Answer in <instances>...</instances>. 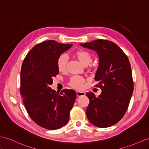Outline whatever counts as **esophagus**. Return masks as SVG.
Segmentation results:
<instances>
[{
	"instance_id": "esophagus-1",
	"label": "esophagus",
	"mask_w": 149,
	"mask_h": 149,
	"mask_svg": "<svg viewBox=\"0 0 149 149\" xmlns=\"http://www.w3.org/2000/svg\"><path fill=\"white\" fill-rule=\"evenodd\" d=\"M77 95L78 97H81V96H85V93L83 92H79L77 91Z\"/></svg>"
}]
</instances>
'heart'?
<instances>
[{"label": "heart", "instance_id": "heart-1", "mask_svg": "<svg viewBox=\"0 0 149 149\" xmlns=\"http://www.w3.org/2000/svg\"><path fill=\"white\" fill-rule=\"evenodd\" d=\"M76 57L84 66H87L92 61L91 54L85 50H79L74 53ZM68 63V57L66 54H62L58 57L57 61V66L58 70L63 72L66 70ZM85 82V78L80 76H72L69 81V85L77 89H81Z\"/></svg>", "mask_w": 149, "mask_h": 149}]
</instances>
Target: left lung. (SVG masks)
Returning a JSON list of instances; mask_svg holds the SVG:
<instances>
[{"instance_id": "obj_1", "label": "left lung", "mask_w": 149, "mask_h": 149, "mask_svg": "<svg viewBox=\"0 0 149 149\" xmlns=\"http://www.w3.org/2000/svg\"><path fill=\"white\" fill-rule=\"evenodd\" d=\"M79 45L95 50L99 58L95 80L102 92L97 97L86 93L90 100L87 118L94 126L107 128L121 120L129 106L133 92L131 65L122 49L111 41L99 39Z\"/></svg>"}]
</instances>
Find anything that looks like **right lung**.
I'll return each instance as SVG.
<instances>
[{
	"mask_svg": "<svg viewBox=\"0 0 149 149\" xmlns=\"http://www.w3.org/2000/svg\"><path fill=\"white\" fill-rule=\"evenodd\" d=\"M72 45L43 42L33 47L23 61L20 88L23 104L32 120L43 128L59 129L69 121L77 93L70 89L56 92L50 85L59 72L58 57Z\"/></svg>",
	"mask_w": 149,
	"mask_h": 149,
	"instance_id": "add662e5",
	"label": "right lung"
}]
</instances>
